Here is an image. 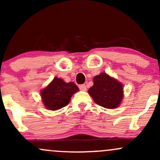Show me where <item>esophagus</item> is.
Here are the masks:
<instances>
[{
  "label": "esophagus",
  "mask_w": 160,
  "mask_h": 160,
  "mask_svg": "<svg viewBox=\"0 0 160 160\" xmlns=\"http://www.w3.org/2000/svg\"><path fill=\"white\" fill-rule=\"evenodd\" d=\"M79 88H80V90H82V91H86V90H87V88H86V85H84V84H82V85L79 86Z\"/></svg>",
  "instance_id": "1"
}]
</instances>
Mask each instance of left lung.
I'll list each match as a JSON object with an SVG mask.
<instances>
[{
    "label": "left lung",
    "instance_id": "left-lung-1",
    "mask_svg": "<svg viewBox=\"0 0 160 160\" xmlns=\"http://www.w3.org/2000/svg\"><path fill=\"white\" fill-rule=\"evenodd\" d=\"M93 82L88 92L95 103L108 109H114L120 106L123 98V88L121 82L106 73L95 76Z\"/></svg>",
    "mask_w": 160,
    "mask_h": 160
}]
</instances>
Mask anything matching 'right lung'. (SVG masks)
<instances>
[{"label":"right lung","instance_id":"obj_1","mask_svg":"<svg viewBox=\"0 0 160 160\" xmlns=\"http://www.w3.org/2000/svg\"><path fill=\"white\" fill-rule=\"evenodd\" d=\"M79 91L74 82H65L61 78H54L52 81L40 92L45 108L56 111L69 104L71 96Z\"/></svg>","mask_w":160,"mask_h":160}]
</instances>
